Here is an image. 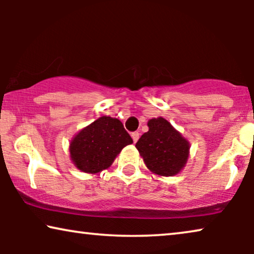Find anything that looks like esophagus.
Masks as SVG:
<instances>
[{"instance_id":"34e87169","label":"esophagus","mask_w":254,"mask_h":254,"mask_svg":"<svg viewBox=\"0 0 254 254\" xmlns=\"http://www.w3.org/2000/svg\"><path fill=\"white\" fill-rule=\"evenodd\" d=\"M138 137H140V134H138V131H133V133H131V138H133L134 143H135V142H137Z\"/></svg>"}]
</instances>
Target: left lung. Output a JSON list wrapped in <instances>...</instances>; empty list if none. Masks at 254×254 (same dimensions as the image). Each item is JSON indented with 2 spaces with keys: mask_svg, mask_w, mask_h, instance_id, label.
<instances>
[{
  "mask_svg": "<svg viewBox=\"0 0 254 254\" xmlns=\"http://www.w3.org/2000/svg\"><path fill=\"white\" fill-rule=\"evenodd\" d=\"M148 127L135 144L147 168L159 176L179 173L189 158V142L164 118L149 120Z\"/></svg>",
  "mask_w": 254,
  "mask_h": 254,
  "instance_id": "1",
  "label": "left lung"
}]
</instances>
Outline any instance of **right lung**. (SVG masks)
Returning a JSON list of instances; mask_svg holds the SVG:
<instances>
[{"label":"right lung","instance_id":"right-lung-1","mask_svg":"<svg viewBox=\"0 0 254 254\" xmlns=\"http://www.w3.org/2000/svg\"><path fill=\"white\" fill-rule=\"evenodd\" d=\"M130 143L133 140L120 120L102 117L72 138L69 150L76 168L97 173L111 166L123 148Z\"/></svg>","mask_w":254,"mask_h":254}]
</instances>
